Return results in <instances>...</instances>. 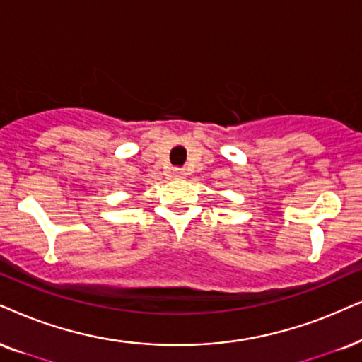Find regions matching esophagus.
Returning <instances> with one entry per match:
<instances>
[{
  "label": "esophagus",
  "mask_w": 362,
  "mask_h": 362,
  "mask_svg": "<svg viewBox=\"0 0 362 362\" xmlns=\"http://www.w3.org/2000/svg\"><path fill=\"white\" fill-rule=\"evenodd\" d=\"M172 175L175 177V178H184V175H185L184 168H173V170H172Z\"/></svg>",
  "instance_id": "1"
}]
</instances>
